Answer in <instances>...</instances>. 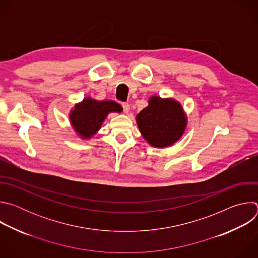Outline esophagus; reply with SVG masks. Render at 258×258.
Returning a JSON list of instances; mask_svg holds the SVG:
<instances>
[{
	"instance_id": "1",
	"label": "esophagus",
	"mask_w": 258,
	"mask_h": 258,
	"mask_svg": "<svg viewBox=\"0 0 258 258\" xmlns=\"http://www.w3.org/2000/svg\"><path fill=\"white\" fill-rule=\"evenodd\" d=\"M121 106L123 108V112L124 113H128V111H130V104L127 102H123V103H121Z\"/></svg>"
}]
</instances>
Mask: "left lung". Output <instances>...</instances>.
Listing matches in <instances>:
<instances>
[{"label":"left lung","mask_w":258,"mask_h":258,"mask_svg":"<svg viewBox=\"0 0 258 258\" xmlns=\"http://www.w3.org/2000/svg\"><path fill=\"white\" fill-rule=\"evenodd\" d=\"M143 137L154 147H166L176 142L186 127L181 106L172 99L152 97L149 105L137 115Z\"/></svg>","instance_id":"left-lung-1"}]
</instances>
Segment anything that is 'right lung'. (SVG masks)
<instances>
[{
	"label": "right lung",
	"mask_w": 258,
	"mask_h": 258,
	"mask_svg": "<svg viewBox=\"0 0 258 258\" xmlns=\"http://www.w3.org/2000/svg\"><path fill=\"white\" fill-rule=\"evenodd\" d=\"M121 106L114 101H96L87 98L76 106L70 114L75 130L84 138H91L98 130L109 112H121Z\"/></svg>",
	"instance_id": "obj_1"
}]
</instances>
